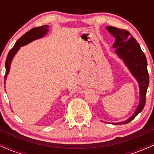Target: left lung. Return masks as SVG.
Here are the masks:
<instances>
[{
  "mask_svg": "<svg viewBox=\"0 0 154 154\" xmlns=\"http://www.w3.org/2000/svg\"><path fill=\"white\" fill-rule=\"evenodd\" d=\"M106 28L116 38L112 46L116 48V54L123 60L139 86V103L133 116L124 122L112 123L113 125L127 124L142 111L145 105L146 94L149 86L147 59L139 44L130 32L110 26Z\"/></svg>",
  "mask_w": 154,
  "mask_h": 154,
  "instance_id": "obj_1",
  "label": "left lung"
}]
</instances>
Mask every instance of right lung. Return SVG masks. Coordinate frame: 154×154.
<instances>
[{"instance_id":"add662e5","label":"right lung","mask_w":154,"mask_h":154,"mask_svg":"<svg viewBox=\"0 0 154 154\" xmlns=\"http://www.w3.org/2000/svg\"><path fill=\"white\" fill-rule=\"evenodd\" d=\"M48 28H49V26L48 25H43L42 26V27H34V28L29 30L28 32H26V33L24 34V35H23L21 38H18V41L15 42V45L13 46V48L10 51V52H9L8 55H7V59H6V74L5 76H4V83H6L7 75H8L9 72H10V66L11 63H12V59H13L15 54H16V53L18 52V50L20 49V48L29 44V42L34 41V40L42 38L45 35L47 34V32H48ZM4 84H5V83H4Z\"/></svg>"}]
</instances>
